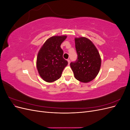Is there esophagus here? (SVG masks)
Returning <instances> with one entry per match:
<instances>
[{
    "label": "esophagus",
    "mask_w": 130,
    "mask_h": 130,
    "mask_svg": "<svg viewBox=\"0 0 130 130\" xmlns=\"http://www.w3.org/2000/svg\"><path fill=\"white\" fill-rule=\"evenodd\" d=\"M67 61H68V64H69L70 63V61L69 60H67Z\"/></svg>",
    "instance_id": "34e87169"
}]
</instances>
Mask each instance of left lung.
<instances>
[{
	"mask_svg": "<svg viewBox=\"0 0 130 130\" xmlns=\"http://www.w3.org/2000/svg\"><path fill=\"white\" fill-rule=\"evenodd\" d=\"M77 54L76 62L70 64L76 80L87 83L94 79L100 71L101 59L93 43L85 37L75 38Z\"/></svg>",
	"mask_w": 130,
	"mask_h": 130,
	"instance_id": "1",
	"label": "left lung"
}]
</instances>
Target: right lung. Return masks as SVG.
<instances>
[{
  "label": "right lung",
  "instance_id": "add662e5",
  "mask_svg": "<svg viewBox=\"0 0 130 130\" xmlns=\"http://www.w3.org/2000/svg\"><path fill=\"white\" fill-rule=\"evenodd\" d=\"M67 36H54L49 38L39 50L36 66L42 79L47 82L56 81L61 76L68 62L63 57L61 45Z\"/></svg>",
  "mask_w": 130,
  "mask_h": 130
}]
</instances>
